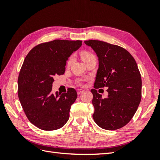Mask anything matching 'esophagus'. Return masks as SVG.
<instances>
[{"instance_id":"obj_1","label":"esophagus","mask_w":160,"mask_h":160,"mask_svg":"<svg viewBox=\"0 0 160 160\" xmlns=\"http://www.w3.org/2000/svg\"><path fill=\"white\" fill-rule=\"evenodd\" d=\"M85 91L84 90H83V89H78V90H77V94H78V95H80V94H81L82 93H83V92H84Z\"/></svg>"}]
</instances>
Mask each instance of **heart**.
Listing matches in <instances>:
<instances>
[{
	"label": "heart",
	"instance_id": "1",
	"mask_svg": "<svg viewBox=\"0 0 160 160\" xmlns=\"http://www.w3.org/2000/svg\"><path fill=\"white\" fill-rule=\"evenodd\" d=\"M80 55H81V59H83V61L85 62V63H86L87 62H88L89 60L95 58L93 54H92L91 52H88V51H83V52H81L80 53ZM72 61V57H69L68 61H67V66L70 65L71 64ZM79 83H81V82H79Z\"/></svg>",
	"mask_w": 160,
	"mask_h": 160
}]
</instances>
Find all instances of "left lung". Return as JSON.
<instances>
[{"mask_svg":"<svg viewBox=\"0 0 160 160\" xmlns=\"http://www.w3.org/2000/svg\"><path fill=\"white\" fill-rule=\"evenodd\" d=\"M85 43L99 58L92 103L97 125L115 130L127 125L136 112L142 99V78L132 55L124 48L106 42L89 40ZM108 87V95L102 98L96 89Z\"/></svg>","mask_w":160,"mask_h":160,"instance_id":"1","label":"left lung"}]
</instances>
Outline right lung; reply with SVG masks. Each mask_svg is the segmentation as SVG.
<instances>
[{
  "instance_id": "right-lung-1",
  "label": "right lung",
  "mask_w": 160,
  "mask_h": 160,
  "mask_svg": "<svg viewBox=\"0 0 160 160\" xmlns=\"http://www.w3.org/2000/svg\"><path fill=\"white\" fill-rule=\"evenodd\" d=\"M81 45V41L57 39L38 44L26 56L18 77V97L27 118L38 128L56 130L68 121L77 92L69 88L54 94L52 82L65 73L68 57Z\"/></svg>"
}]
</instances>
